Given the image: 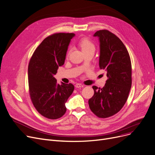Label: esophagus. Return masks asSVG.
I'll return each instance as SVG.
<instances>
[{
	"instance_id": "esophagus-1",
	"label": "esophagus",
	"mask_w": 155,
	"mask_h": 155,
	"mask_svg": "<svg viewBox=\"0 0 155 155\" xmlns=\"http://www.w3.org/2000/svg\"><path fill=\"white\" fill-rule=\"evenodd\" d=\"M75 87H77V88L83 87H84V85L82 84H80V83H77V84L75 85Z\"/></svg>"
}]
</instances>
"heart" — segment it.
Wrapping results in <instances>:
<instances>
[{
	"label": "heart",
	"mask_w": 155,
	"mask_h": 155,
	"mask_svg": "<svg viewBox=\"0 0 155 155\" xmlns=\"http://www.w3.org/2000/svg\"><path fill=\"white\" fill-rule=\"evenodd\" d=\"M79 45L81 48L83 53L86 52V51L95 49L93 43L87 38H84L81 40L79 42Z\"/></svg>",
	"instance_id": "obj_1"
}]
</instances>
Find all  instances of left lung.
I'll return each instance as SVG.
<instances>
[{"label": "left lung", "instance_id": "left-lung-1", "mask_svg": "<svg viewBox=\"0 0 155 155\" xmlns=\"http://www.w3.org/2000/svg\"><path fill=\"white\" fill-rule=\"evenodd\" d=\"M100 41L99 66L108 78L102 88L93 86L94 94L88 104L99 118L119 112L128 98L132 84V66L128 51L117 36L107 29L96 32Z\"/></svg>", "mask_w": 155, "mask_h": 155}]
</instances>
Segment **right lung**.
I'll return each mask as SVG.
<instances>
[{
	"mask_svg": "<svg viewBox=\"0 0 155 155\" xmlns=\"http://www.w3.org/2000/svg\"><path fill=\"white\" fill-rule=\"evenodd\" d=\"M74 33H58L48 36L40 44L28 65L29 93L36 110L49 119H57L65 112V103L74 86L59 84L54 77L65 62L66 53Z\"/></svg>",
	"mask_w": 155,
	"mask_h": 155,
	"instance_id": "add662e5",
	"label": "right lung"
}]
</instances>
